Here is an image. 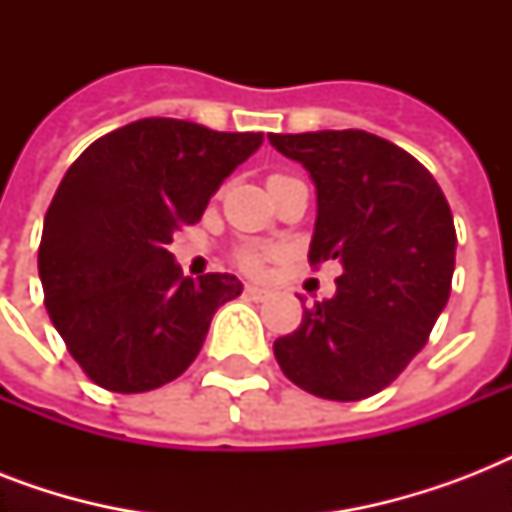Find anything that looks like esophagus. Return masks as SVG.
Here are the masks:
<instances>
[{
  "label": "esophagus",
  "mask_w": 512,
  "mask_h": 512,
  "mask_svg": "<svg viewBox=\"0 0 512 512\" xmlns=\"http://www.w3.org/2000/svg\"><path fill=\"white\" fill-rule=\"evenodd\" d=\"M244 292H247V297H252V300H265V297H268V289L257 287V284H247Z\"/></svg>",
  "instance_id": "esophagus-1"
}]
</instances>
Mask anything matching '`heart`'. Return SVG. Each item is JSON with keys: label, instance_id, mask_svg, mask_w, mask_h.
I'll return each mask as SVG.
<instances>
[{"label": "heart", "instance_id": "heart-1", "mask_svg": "<svg viewBox=\"0 0 512 512\" xmlns=\"http://www.w3.org/2000/svg\"><path fill=\"white\" fill-rule=\"evenodd\" d=\"M263 257L265 252L255 247H244L239 252V265H244L247 271H260V265H263Z\"/></svg>", "mask_w": 512, "mask_h": 512}]
</instances>
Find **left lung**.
I'll return each mask as SVG.
<instances>
[{
	"label": "left lung",
	"instance_id": "1",
	"mask_svg": "<svg viewBox=\"0 0 512 512\" xmlns=\"http://www.w3.org/2000/svg\"><path fill=\"white\" fill-rule=\"evenodd\" d=\"M311 172L316 228L308 260H337V292L273 342L281 372L329 401L388 388L430 337L452 289V209L404 148L364 130L268 135Z\"/></svg>",
	"mask_w": 512,
	"mask_h": 512
}]
</instances>
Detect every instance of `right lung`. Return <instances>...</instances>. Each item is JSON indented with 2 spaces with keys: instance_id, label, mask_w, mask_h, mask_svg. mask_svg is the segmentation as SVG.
Returning <instances> with one entry per match:
<instances>
[{
  "instance_id": "right-lung-1",
  "label": "right lung",
  "mask_w": 512,
  "mask_h": 512,
  "mask_svg": "<svg viewBox=\"0 0 512 512\" xmlns=\"http://www.w3.org/2000/svg\"><path fill=\"white\" fill-rule=\"evenodd\" d=\"M260 143L263 132L140 119L68 167L44 215L39 279L52 324L95 385L146 393L172 382L199 356L217 308L241 295L231 273L183 276L167 247Z\"/></svg>"
}]
</instances>
